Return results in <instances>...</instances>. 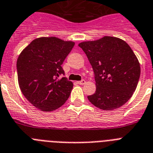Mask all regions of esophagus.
Returning <instances> with one entry per match:
<instances>
[{"label":"esophagus","mask_w":153,"mask_h":153,"mask_svg":"<svg viewBox=\"0 0 153 153\" xmlns=\"http://www.w3.org/2000/svg\"><path fill=\"white\" fill-rule=\"evenodd\" d=\"M77 83H78V84H79V85H84V84L85 83V81L84 80V79H82V80L77 82Z\"/></svg>","instance_id":"obj_1"}]
</instances>
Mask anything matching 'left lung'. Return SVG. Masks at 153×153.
<instances>
[{
  "label": "left lung",
  "mask_w": 153,
  "mask_h": 153,
  "mask_svg": "<svg viewBox=\"0 0 153 153\" xmlns=\"http://www.w3.org/2000/svg\"><path fill=\"white\" fill-rule=\"evenodd\" d=\"M91 64L96 82L95 94L88 100L110 111L126 104L138 83L141 68L129 45L120 38L105 36L79 45Z\"/></svg>",
  "instance_id": "8db88e82"
}]
</instances>
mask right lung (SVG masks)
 I'll list each match as a JSON object with an SVG mask.
<instances>
[{"instance_id":"add662e5","label":"right lung","mask_w":153,"mask_h":153,"mask_svg":"<svg viewBox=\"0 0 153 153\" xmlns=\"http://www.w3.org/2000/svg\"><path fill=\"white\" fill-rule=\"evenodd\" d=\"M74 42L50 38H36L17 59L19 85L24 97L37 108L51 111L68 100L73 83L64 75L61 65Z\"/></svg>"}]
</instances>
